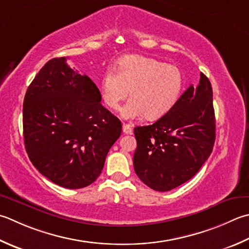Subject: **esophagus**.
<instances>
[{"label":"esophagus","instance_id":"esophagus-1","mask_svg":"<svg viewBox=\"0 0 249 249\" xmlns=\"http://www.w3.org/2000/svg\"><path fill=\"white\" fill-rule=\"evenodd\" d=\"M123 133L124 134H127V135H131L133 134V126L129 125V124H123Z\"/></svg>","mask_w":249,"mask_h":249}]
</instances>
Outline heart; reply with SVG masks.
Segmentation results:
<instances>
[{
    "label": "heart",
    "mask_w": 249,
    "mask_h": 249,
    "mask_svg": "<svg viewBox=\"0 0 249 249\" xmlns=\"http://www.w3.org/2000/svg\"><path fill=\"white\" fill-rule=\"evenodd\" d=\"M115 71L107 70L102 75L101 98L109 109L118 110L129 92L130 99L121 109V116L125 120L162 118L182 94L184 76L177 66L145 56L128 55L118 61Z\"/></svg>",
    "instance_id": "b5f03b06"
}]
</instances>
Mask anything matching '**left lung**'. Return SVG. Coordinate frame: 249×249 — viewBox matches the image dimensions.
Segmentation results:
<instances>
[{
  "label": "left lung",
  "instance_id": "1",
  "mask_svg": "<svg viewBox=\"0 0 249 249\" xmlns=\"http://www.w3.org/2000/svg\"><path fill=\"white\" fill-rule=\"evenodd\" d=\"M134 134V168L144 184L165 192L191 179L209 158L216 138L208 77L201 73L196 87L190 85L166 114L152 125L137 126Z\"/></svg>",
  "mask_w": 249,
  "mask_h": 249
}]
</instances>
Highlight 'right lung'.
Returning a JSON list of instances; mask_svg holds the SVG:
<instances>
[{"instance_id":"obj_1","label":"right lung","mask_w":249,"mask_h":249,"mask_svg":"<svg viewBox=\"0 0 249 249\" xmlns=\"http://www.w3.org/2000/svg\"><path fill=\"white\" fill-rule=\"evenodd\" d=\"M66 60L53 58L29 85L23 140L29 159L43 176L60 187L81 189L99 177L122 124L101 105L95 83Z\"/></svg>"}]
</instances>
